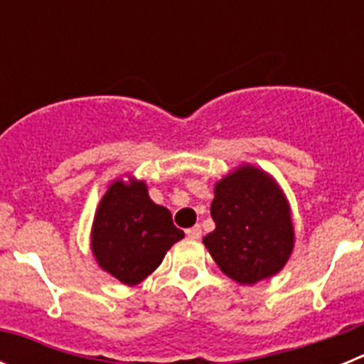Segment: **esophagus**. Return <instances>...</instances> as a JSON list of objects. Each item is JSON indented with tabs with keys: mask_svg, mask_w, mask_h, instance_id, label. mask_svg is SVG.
<instances>
[{
	"mask_svg": "<svg viewBox=\"0 0 364 364\" xmlns=\"http://www.w3.org/2000/svg\"><path fill=\"white\" fill-rule=\"evenodd\" d=\"M186 235H188L189 239H200V237H202V228L200 226L189 228V230H186Z\"/></svg>",
	"mask_w": 364,
	"mask_h": 364,
	"instance_id": "1",
	"label": "esophagus"
}]
</instances>
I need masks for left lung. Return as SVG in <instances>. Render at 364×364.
<instances>
[{
	"mask_svg": "<svg viewBox=\"0 0 364 364\" xmlns=\"http://www.w3.org/2000/svg\"><path fill=\"white\" fill-rule=\"evenodd\" d=\"M213 193L215 230L202 242L220 272L246 286L277 275L295 246L290 202L277 180L242 164L218 180Z\"/></svg>",
	"mask_w": 364,
	"mask_h": 364,
	"instance_id": "1",
	"label": "left lung"
}]
</instances>
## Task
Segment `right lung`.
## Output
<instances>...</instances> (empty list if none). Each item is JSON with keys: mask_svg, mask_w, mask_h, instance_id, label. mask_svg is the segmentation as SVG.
Returning a JSON list of instances; mask_svg holds the SVG:
<instances>
[{"mask_svg": "<svg viewBox=\"0 0 364 364\" xmlns=\"http://www.w3.org/2000/svg\"><path fill=\"white\" fill-rule=\"evenodd\" d=\"M184 239L171 213L149 198L144 180L127 176L109 184L96 208L91 228V252L96 264L125 286L147 279Z\"/></svg>", "mask_w": 364, "mask_h": 364, "instance_id": "1", "label": "right lung"}]
</instances>
